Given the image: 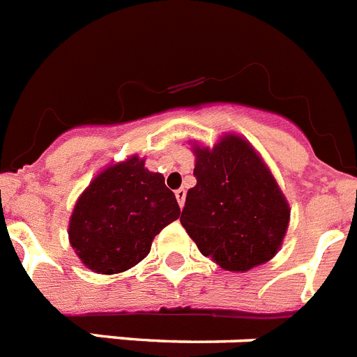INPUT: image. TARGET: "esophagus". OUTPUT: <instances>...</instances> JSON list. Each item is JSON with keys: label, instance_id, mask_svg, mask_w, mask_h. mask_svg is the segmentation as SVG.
Segmentation results:
<instances>
[{"label": "esophagus", "instance_id": "34e87169", "mask_svg": "<svg viewBox=\"0 0 357 357\" xmlns=\"http://www.w3.org/2000/svg\"><path fill=\"white\" fill-rule=\"evenodd\" d=\"M185 196H187L185 188H178V190H176V199H178V204L181 208H183V205H185Z\"/></svg>", "mask_w": 357, "mask_h": 357}]
</instances>
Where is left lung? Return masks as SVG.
<instances>
[{
    "mask_svg": "<svg viewBox=\"0 0 357 357\" xmlns=\"http://www.w3.org/2000/svg\"><path fill=\"white\" fill-rule=\"evenodd\" d=\"M196 185L188 188L181 225L202 255L227 271L248 269L277 255L289 207L260 155L229 133L213 149L194 144Z\"/></svg>",
    "mask_w": 357,
    "mask_h": 357,
    "instance_id": "left-lung-1",
    "label": "left lung"
}]
</instances>
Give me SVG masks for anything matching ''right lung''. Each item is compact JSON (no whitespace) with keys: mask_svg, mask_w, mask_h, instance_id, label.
<instances>
[{"mask_svg":"<svg viewBox=\"0 0 357 357\" xmlns=\"http://www.w3.org/2000/svg\"><path fill=\"white\" fill-rule=\"evenodd\" d=\"M179 213L163 176L132 155L102 170L80 194L69 220V242L91 271L121 273L150 253L153 236Z\"/></svg>","mask_w":357,"mask_h":357,"instance_id":"add662e5","label":"right lung"}]
</instances>
